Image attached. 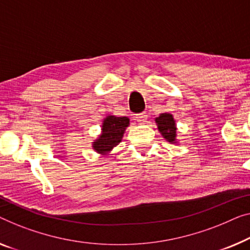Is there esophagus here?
<instances>
[{
    "label": "esophagus",
    "instance_id": "34e87169",
    "mask_svg": "<svg viewBox=\"0 0 250 250\" xmlns=\"http://www.w3.org/2000/svg\"><path fill=\"white\" fill-rule=\"evenodd\" d=\"M136 120H137L138 122H139V124H141V125L146 124V122H147V114H146V113H140V114H137Z\"/></svg>",
    "mask_w": 250,
    "mask_h": 250
}]
</instances>
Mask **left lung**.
<instances>
[{"label":"left lung","mask_w":250,"mask_h":250,"mask_svg":"<svg viewBox=\"0 0 250 250\" xmlns=\"http://www.w3.org/2000/svg\"><path fill=\"white\" fill-rule=\"evenodd\" d=\"M156 125H157L158 131L162 136L170 144H177V128L176 122L174 120L173 114L170 113H162L159 117L155 119Z\"/></svg>","instance_id":"1"}]
</instances>
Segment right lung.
I'll return each mask as SVG.
<instances>
[{"label": "right lung", "mask_w": 250, "mask_h": 250, "mask_svg": "<svg viewBox=\"0 0 250 250\" xmlns=\"http://www.w3.org/2000/svg\"><path fill=\"white\" fill-rule=\"evenodd\" d=\"M130 125L128 117H115L106 115L102 122V131L96 139L92 143V147L101 156L109 155L119 143H121L125 129Z\"/></svg>", "instance_id": "right-lung-1"}]
</instances>
